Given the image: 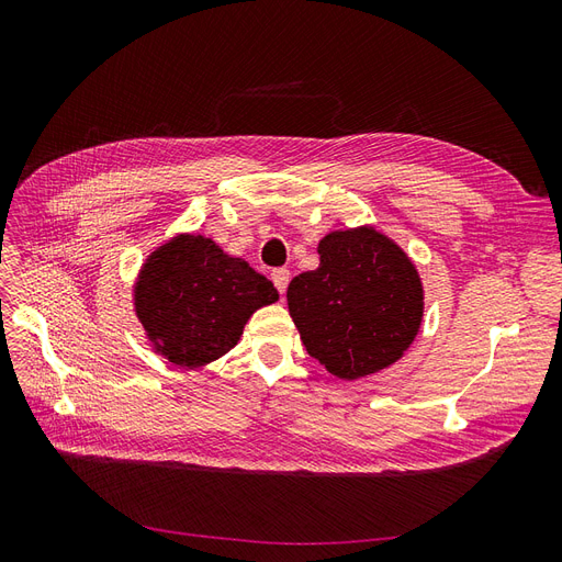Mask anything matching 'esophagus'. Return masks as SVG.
Wrapping results in <instances>:
<instances>
[{
  "label": "esophagus",
  "instance_id": "34e87169",
  "mask_svg": "<svg viewBox=\"0 0 562 562\" xmlns=\"http://www.w3.org/2000/svg\"><path fill=\"white\" fill-rule=\"evenodd\" d=\"M271 281H274L277 291L283 295L285 288H288V281H291V271H288V269H274V271H271Z\"/></svg>",
  "mask_w": 562,
  "mask_h": 562
}]
</instances>
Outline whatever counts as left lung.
Returning a JSON list of instances; mask_svg holds the SVG:
<instances>
[{
	"mask_svg": "<svg viewBox=\"0 0 562 562\" xmlns=\"http://www.w3.org/2000/svg\"><path fill=\"white\" fill-rule=\"evenodd\" d=\"M285 297L304 349L339 380L401 361L424 316L417 267L370 225L323 236L318 267L297 274Z\"/></svg>",
	"mask_w": 562,
	"mask_h": 562,
	"instance_id": "left-lung-1",
	"label": "left lung"
}]
</instances>
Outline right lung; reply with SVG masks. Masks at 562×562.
Returning <instances> with one entry per match:
<instances>
[{"label": "right lung", "mask_w": 562, "mask_h": 562, "mask_svg": "<svg viewBox=\"0 0 562 562\" xmlns=\"http://www.w3.org/2000/svg\"><path fill=\"white\" fill-rule=\"evenodd\" d=\"M277 300L274 283L201 234L157 246L133 283V310L151 349L184 370L225 356L248 318Z\"/></svg>", "instance_id": "obj_1"}]
</instances>
